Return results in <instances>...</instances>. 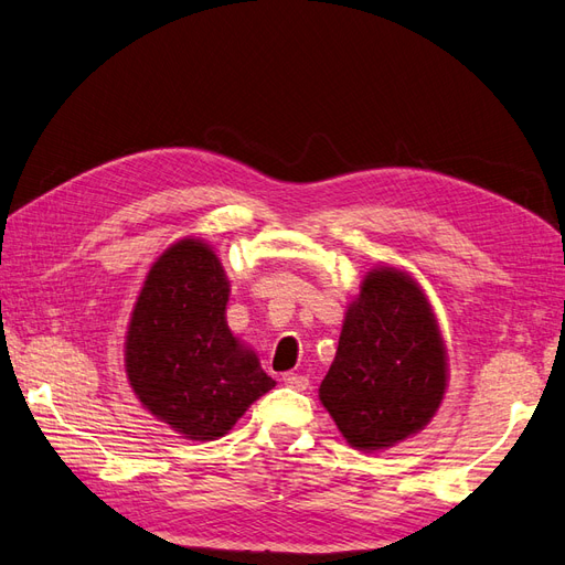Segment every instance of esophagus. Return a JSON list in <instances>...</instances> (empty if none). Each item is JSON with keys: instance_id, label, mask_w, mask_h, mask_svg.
I'll return each instance as SVG.
<instances>
[{"instance_id": "esophagus-1", "label": "esophagus", "mask_w": 565, "mask_h": 565, "mask_svg": "<svg viewBox=\"0 0 565 565\" xmlns=\"http://www.w3.org/2000/svg\"><path fill=\"white\" fill-rule=\"evenodd\" d=\"M282 382H285L287 386L297 388V391H303L306 386H309V377H303V374H297V372H287V374H282Z\"/></svg>"}]
</instances>
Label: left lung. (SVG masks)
I'll use <instances>...</instances> for the list:
<instances>
[{
    "instance_id": "1",
    "label": "left lung",
    "mask_w": 565,
    "mask_h": 565,
    "mask_svg": "<svg viewBox=\"0 0 565 565\" xmlns=\"http://www.w3.org/2000/svg\"><path fill=\"white\" fill-rule=\"evenodd\" d=\"M448 355L429 301L405 273L384 266L349 303L320 401L358 450H384L431 422Z\"/></svg>"
}]
</instances>
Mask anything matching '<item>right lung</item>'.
Listing matches in <instances>:
<instances>
[{
	"label": "right lung",
	"instance_id": "1",
	"mask_svg": "<svg viewBox=\"0 0 565 565\" xmlns=\"http://www.w3.org/2000/svg\"><path fill=\"white\" fill-rule=\"evenodd\" d=\"M218 256L185 237L152 264L134 303L125 367L152 415L191 440H216L276 382L226 324Z\"/></svg>",
	"mask_w": 565,
	"mask_h": 565
}]
</instances>
